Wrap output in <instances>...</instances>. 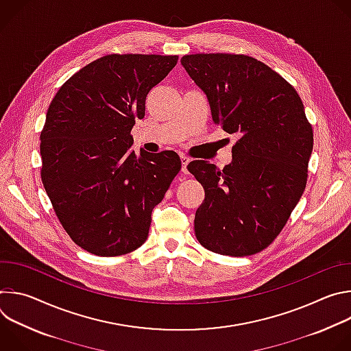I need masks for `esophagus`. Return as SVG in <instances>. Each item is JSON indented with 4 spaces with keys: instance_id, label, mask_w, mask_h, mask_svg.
Instances as JSON below:
<instances>
[{
    "instance_id": "34e87169",
    "label": "esophagus",
    "mask_w": 351,
    "mask_h": 351,
    "mask_svg": "<svg viewBox=\"0 0 351 351\" xmlns=\"http://www.w3.org/2000/svg\"><path fill=\"white\" fill-rule=\"evenodd\" d=\"M180 161H182V172H183V173H187V165H189L190 160H189L187 157L182 156V157H180Z\"/></svg>"
}]
</instances>
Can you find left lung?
<instances>
[{
  "label": "left lung",
  "instance_id": "1",
  "mask_svg": "<svg viewBox=\"0 0 351 351\" xmlns=\"http://www.w3.org/2000/svg\"><path fill=\"white\" fill-rule=\"evenodd\" d=\"M182 65L202 88L213 121L239 136L222 171L187 165L206 198L194 232L203 247L244 257L267 248L303 195L314 133L294 87L264 62L240 54H191Z\"/></svg>",
  "mask_w": 351,
  "mask_h": 351
}]
</instances>
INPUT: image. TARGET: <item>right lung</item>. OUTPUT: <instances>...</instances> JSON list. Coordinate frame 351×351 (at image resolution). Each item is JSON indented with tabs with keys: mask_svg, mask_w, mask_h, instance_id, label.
Returning a JSON list of instances; mask_svg holds the SVG:
<instances>
[{
	"mask_svg": "<svg viewBox=\"0 0 351 351\" xmlns=\"http://www.w3.org/2000/svg\"><path fill=\"white\" fill-rule=\"evenodd\" d=\"M178 56L110 54L57 91L40 134L41 180L71 239L99 257L128 254L148 237L153 208L182 168L175 152L133 149L145 97Z\"/></svg>",
	"mask_w": 351,
	"mask_h": 351,
	"instance_id": "obj_1",
	"label": "right lung"
}]
</instances>
